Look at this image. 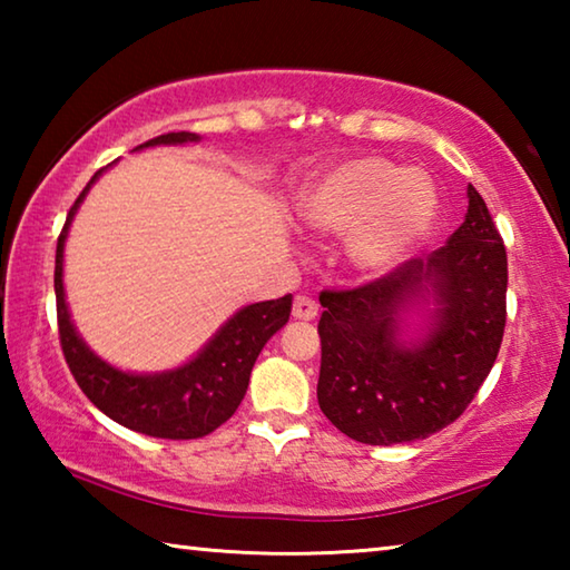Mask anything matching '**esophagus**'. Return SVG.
Returning <instances> with one entry per match:
<instances>
[{
    "label": "esophagus",
    "mask_w": 570,
    "mask_h": 570,
    "mask_svg": "<svg viewBox=\"0 0 570 570\" xmlns=\"http://www.w3.org/2000/svg\"><path fill=\"white\" fill-rule=\"evenodd\" d=\"M292 314H294V320H302V322H312L316 314H320V306H316V302L312 296H304V294H298L296 298H294V308H292Z\"/></svg>",
    "instance_id": "34e87169"
}]
</instances>
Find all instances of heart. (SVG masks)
<instances>
[{
    "instance_id": "b5f03b06",
    "label": "heart",
    "mask_w": 570,
    "mask_h": 570,
    "mask_svg": "<svg viewBox=\"0 0 570 570\" xmlns=\"http://www.w3.org/2000/svg\"><path fill=\"white\" fill-rule=\"evenodd\" d=\"M298 214L314 234L344 238L354 274L382 276L404 262L438 214L435 188L420 170L380 156L352 158L302 190Z\"/></svg>"
}]
</instances>
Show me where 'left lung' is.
<instances>
[{"mask_svg": "<svg viewBox=\"0 0 570 570\" xmlns=\"http://www.w3.org/2000/svg\"><path fill=\"white\" fill-rule=\"evenodd\" d=\"M430 283L439 308L425 342L402 347L399 312ZM505 244L480 193L445 246L354 288H326L316 397L336 430L397 445L455 422L493 370L505 332Z\"/></svg>", "mask_w": 570, "mask_h": 570, "instance_id": "1", "label": "left lung"}]
</instances>
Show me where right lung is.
<instances>
[{
    "mask_svg": "<svg viewBox=\"0 0 570 570\" xmlns=\"http://www.w3.org/2000/svg\"><path fill=\"white\" fill-rule=\"evenodd\" d=\"M198 140L196 132H166L158 135L140 148L170 146V142ZM100 170L90 178L85 190L67 214L62 234L57 238L55 256V294H57V326H60V344L65 362L70 366L75 382L88 394V400L100 412L108 414L122 428L142 432L163 440H196L220 428L244 400L250 370H254L258 352L264 344L282 330L292 314V296L274 298L244 306L228 320L214 340L196 360L163 374H128L105 364L95 356L77 336L65 304L62 286V250L70 220L77 206L90 190Z\"/></svg>",
    "mask_w": 570,
    "mask_h": 570,
    "instance_id": "right-lung-1",
    "label": "right lung"
}]
</instances>
